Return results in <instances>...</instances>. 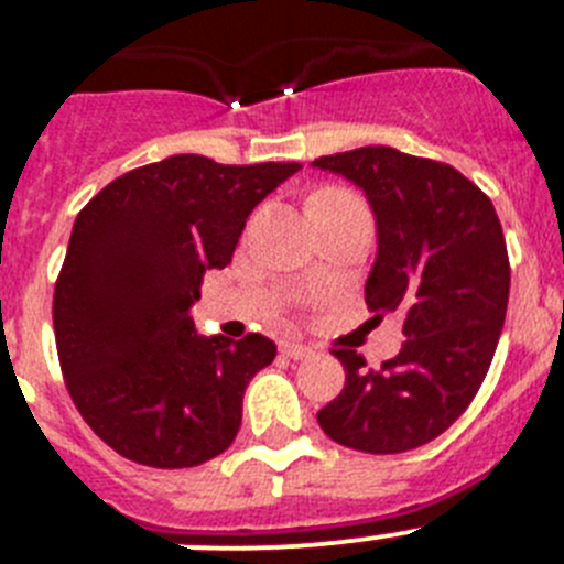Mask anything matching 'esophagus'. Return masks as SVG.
Here are the masks:
<instances>
[{
  "label": "esophagus",
  "mask_w": 564,
  "mask_h": 564,
  "mask_svg": "<svg viewBox=\"0 0 564 564\" xmlns=\"http://www.w3.org/2000/svg\"><path fill=\"white\" fill-rule=\"evenodd\" d=\"M279 352L291 360H302L307 358V355H313V349H310L307 344H299V340H282V344H279Z\"/></svg>",
  "instance_id": "34e87169"
}]
</instances>
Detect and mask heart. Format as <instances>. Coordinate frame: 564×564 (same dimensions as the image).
<instances>
[{"instance_id":"obj_1","label":"heart","mask_w":564,"mask_h":564,"mask_svg":"<svg viewBox=\"0 0 564 564\" xmlns=\"http://www.w3.org/2000/svg\"><path fill=\"white\" fill-rule=\"evenodd\" d=\"M322 195H344V193H322Z\"/></svg>"}]
</instances>
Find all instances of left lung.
Masks as SVG:
<instances>
[{
	"label": "left lung",
	"mask_w": 564,
	"mask_h": 564,
	"mask_svg": "<svg viewBox=\"0 0 564 564\" xmlns=\"http://www.w3.org/2000/svg\"><path fill=\"white\" fill-rule=\"evenodd\" d=\"M355 181L377 218L366 279L375 318L402 316L400 355L369 369L333 349L344 391L318 411L333 442L375 456L422 447L462 416L492 364L509 304V254L487 193L456 167L369 144L313 162Z\"/></svg>",
	"instance_id": "obj_1"
}]
</instances>
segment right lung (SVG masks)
I'll use <instances>...</instances> for the list:
<instances>
[{"label":"right lung","instance_id":"obj_1","mask_svg":"<svg viewBox=\"0 0 564 564\" xmlns=\"http://www.w3.org/2000/svg\"><path fill=\"white\" fill-rule=\"evenodd\" d=\"M302 164H218L195 153L113 178L77 212L53 324L72 402L102 442L144 467H198L235 442L251 377L276 358L257 333H195L209 268Z\"/></svg>","mask_w":564,"mask_h":564}]
</instances>
